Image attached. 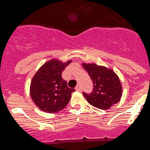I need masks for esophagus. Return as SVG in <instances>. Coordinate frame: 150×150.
Returning a JSON list of instances; mask_svg holds the SVG:
<instances>
[{
    "instance_id": "esophagus-1",
    "label": "esophagus",
    "mask_w": 150,
    "mask_h": 150,
    "mask_svg": "<svg viewBox=\"0 0 150 150\" xmlns=\"http://www.w3.org/2000/svg\"><path fill=\"white\" fill-rule=\"evenodd\" d=\"M75 89H76V91H81V85H80V84H77V85L76 86V88H75Z\"/></svg>"
}]
</instances>
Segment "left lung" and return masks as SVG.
I'll use <instances>...</instances> for the list:
<instances>
[{
  "label": "left lung",
  "instance_id": "obj_1",
  "mask_svg": "<svg viewBox=\"0 0 150 150\" xmlns=\"http://www.w3.org/2000/svg\"><path fill=\"white\" fill-rule=\"evenodd\" d=\"M83 66L93 84L90 93L83 92L88 102L101 110H108L118 103L122 96V85L116 74L96 64H84Z\"/></svg>",
  "mask_w": 150,
  "mask_h": 150
}]
</instances>
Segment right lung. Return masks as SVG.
I'll return each mask as SVG.
<instances>
[{
  "mask_svg": "<svg viewBox=\"0 0 150 150\" xmlns=\"http://www.w3.org/2000/svg\"><path fill=\"white\" fill-rule=\"evenodd\" d=\"M71 61L63 63L51 60L39 69L31 81L30 93L34 103L40 110L54 113L62 111L71 99V93L75 91L62 79V73Z\"/></svg>",
  "mask_w": 150,
  "mask_h": 150,
  "instance_id": "1",
  "label": "right lung"
}]
</instances>
